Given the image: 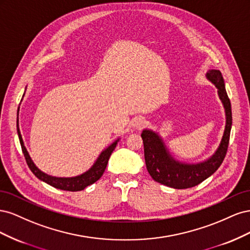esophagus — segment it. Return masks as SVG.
<instances>
[{"label": "esophagus", "instance_id": "obj_1", "mask_svg": "<svg viewBox=\"0 0 250 250\" xmlns=\"http://www.w3.org/2000/svg\"><path fill=\"white\" fill-rule=\"evenodd\" d=\"M146 124V121L144 120L143 118L139 117V118H135L133 121H132V127L133 128H137V129H141L142 127L145 126Z\"/></svg>", "mask_w": 250, "mask_h": 250}]
</instances>
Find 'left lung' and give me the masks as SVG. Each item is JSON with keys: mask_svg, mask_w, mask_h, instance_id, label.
Segmentation results:
<instances>
[{"mask_svg": "<svg viewBox=\"0 0 250 250\" xmlns=\"http://www.w3.org/2000/svg\"><path fill=\"white\" fill-rule=\"evenodd\" d=\"M206 77L217 87L219 99L221 100L225 111L224 132L213 155L196 164L179 162L172 156L160 133L151 129L142 131L147 170L151 177L164 186L173 188H188L197 186L213 175L226 155L232 124L230 101L220 71L208 70Z\"/></svg>", "mask_w": 250, "mask_h": 250, "instance_id": "8db88e82", "label": "left lung"}]
</instances>
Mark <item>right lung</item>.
<instances>
[{"instance_id": "1", "label": "right lung", "mask_w": 250, "mask_h": 250, "mask_svg": "<svg viewBox=\"0 0 250 250\" xmlns=\"http://www.w3.org/2000/svg\"><path fill=\"white\" fill-rule=\"evenodd\" d=\"M24 95H22V97H24ZM19 109H20V107H19ZM17 129H18V134H19V139H20L22 153H24V156L26 158L28 167L30 168V170L32 171L34 175L39 179H41L42 181H43V183H46V184H48L52 187H54L56 188H59V190L71 191V192L84 190V188L87 186L93 185L103 175L105 169H106V166H107L109 157L111 155V152L113 150H115L118 142L120 141V138H118L115 142H112L108 147L105 148L102 151V152L99 154V156L97 157V160L93 164L92 167H90L87 171H85L84 173H82V174H80V175H77V176H73V177H56V176L49 175V174L44 173L42 170H40L39 168L36 167V165L33 163L32 158L30 157L29 152L25 147L24 141H22L21 131H20L19 111H18Z\"/></svg>"}]
</instances>
